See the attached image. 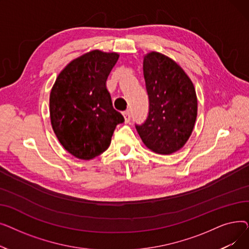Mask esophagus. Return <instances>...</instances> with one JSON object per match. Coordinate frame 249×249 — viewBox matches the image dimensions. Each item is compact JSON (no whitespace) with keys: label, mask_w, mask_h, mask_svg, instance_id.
Listing matches in <instances>:
<instances>
[{"label":"esophagus","mask_w":249,"mask_h":249,"mask_svg":"<svg viewBox=\"0 0 249 249\" xmlns=\"http://www.w3.org/2000/svg\"><path fill=\"white\" fill-rule=\"evenodd\" d=\"M123 115H124V118H125V122L128 123L130 121V119H131V114H130V110H127V111L123 112Z\"/></svg>","instance_id":"1"}]
</instances>
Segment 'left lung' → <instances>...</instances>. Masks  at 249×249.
<instances>
[{
  "label": "left lung",
  "mask_w": 249,
  "mask_h": 249,
  "mask_svg": "<svg viewBox=\"0 0 249 249\" xmlns=\"http://www.w3.org/2000/svg\"><path fill=\"white\" fill-rule=\"evenodd\" d=\"M143 74L149 109L146 120L135 124L136 130L155 153H174L190 138L197 118L194 85L177 62L154 51L144 56Z\"/></svg>",
  "instance_id": "1"
}]
</instances>
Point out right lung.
Listing matches in <instances>:
<instances>
[{
	"mask_svg": "<svg viewBox=\"0 0 249 249\" xmlns=\"http://www.w3.org/2000/svg\"><path fill=\"white\" fill-rule=\"evenodd\" d=\"M119 54L90 51L62 70L49 99L51 125L60 144L80 160L107 150L124 117L113 108L106 81Z\"/></svg>",
	"mask_w": 249,
	"mask_h": 249,
	"instance_id": "1",
	"label": "right lung"
}]
</instances>
